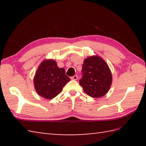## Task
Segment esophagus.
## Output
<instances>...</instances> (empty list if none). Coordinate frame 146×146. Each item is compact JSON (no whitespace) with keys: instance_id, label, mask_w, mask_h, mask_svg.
I'll return each instance as SVG.
<instances>
[{"instance_id":"34e87169","label":"esophagus","mask_w":146,"mask_h":146,"mask_svg":"<svg viewBox=\"0 0 146 146\" xmlns=\"http://www.w3.org/2000/svg\"><path fill=\"white\" fill-rule=\"evenodd\" d=\"M71 79L73 80H76L77 79H78V76L75 75V76H71Z\"/></svg>"}]
</instances>
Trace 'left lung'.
<instances>
[{"label":"left lung","mask_w":146,"mask_h":146,"mask_svg":"<svg viewBox=\"0 0 146 146\" xmlns=\"http://www.w3.org/2000/svg\"><path fill=\"white\" fill-rule=\"evenodd\" d=\"M82 78L79 83L86 94L94 98L104 96L109 90L112 76L109 67L98 56L86 58L82 65Z\"/></svg>","instance_id":"1"}]
</instances>
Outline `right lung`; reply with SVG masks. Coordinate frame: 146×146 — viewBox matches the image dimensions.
I'll use <instances>...</instances> for the list:
<instances>
[{"label": "right lung", "mask_w": 146, "mask_h": 146, "mask_svg": "<svg viewBox=\"0 0 146 146\" xmlns=\"http://www.w3.org/2000/svg\"><path fill=\"white\" fill-rule=\"evenodd\" d=\"M70 78L64 68H60L53 60H45L40 64L34 78L36 92L41 97L52 99L60 94Z\"/></svg>", "instance_id": "obj_1"}]
</instances>
